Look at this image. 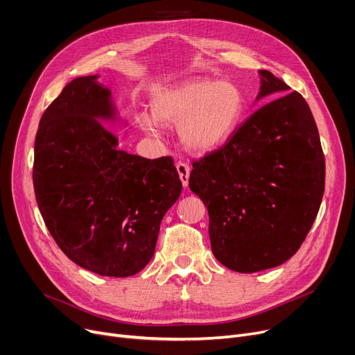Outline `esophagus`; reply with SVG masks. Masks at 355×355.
<instances>
[{
  "instance_id": "obj_1",
  "label": "esophagus",
  "mask_w": 355,
  "mask_h": 355,
  "mask_svg": "<svg viewBox=\"0 0 355 355\" xmlns=\"http://www.w3.org/2000/svg\"><path fill=\"white\" fill-rule=\"evenodd\" d=\"M175 166H177V171H178V175H180V180H181L182 185H184V187H187V185H189V178H190V171H191L190 165L180 161V162H177Z\"/></svg>"
}]
</instances>
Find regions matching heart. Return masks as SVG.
Here are the masks:
<instances>
[{
    "instance_id": "b5f03b06",
    "label": "heart",
    "mask_w": 355,
    "mask_h": 355,
    "mask_svg": "<svg viewBox=\"0 0 355 355\" xmlns=\"http://www.w3.org/2000/svg\"><path fill=\"white\" fill-rule=\"evenodd\" d=\"M153 115L141 114L139 125L155 134L159 123L178 125L182 145L193 153H209L225 145L241 123L245 93L229 80H187L159 89L151 99Z\"/></svg>"
}]
</instances>
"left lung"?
<instances>
[{"label": "left lung", "instance_id": "obj_1", "mask_svg": "<svg viewBox=\"0 0 355 355\" xmlns=\"http://www.w3.org/2000/svg\"><path fill=\"white\" fill-rule=\"evenodd\" d=\"M254 110L217 151L193 162L190 189L209 210L216 259L253 273L285 263L318 214L325 159L318 128L301 93L259 70Z\"/></svg>", "mask_w": 355, "mask_h": 355}]
</instances>
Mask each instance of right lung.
<instances>
[{
    "label": "right lung",
    "mask_w": 355,
    "mask_h": 355,
    "mask_svg": "<svg viewBox=\"0 0 355 355\" xmlns=\"http://www.w3.org/2000/svg\"><path fill=\"white\" fill-rule=\"evenodd\" d=\"M98 78L73 79L43 114L34 142V193L70 260L102 276L128 277L153 259L161 220L182 184L171 157L148 159L118 149L102 122L119 115Z\"/></svg>",
    "instance_id": "1"
}]
</instances>
